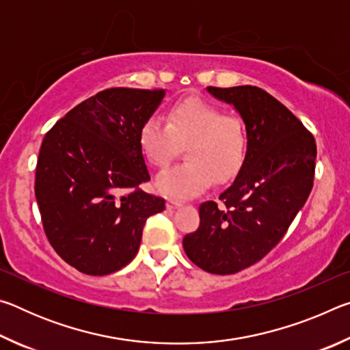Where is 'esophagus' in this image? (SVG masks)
<instances>
[{"instance_id":"34e87169","label":"esophagus","mask_w":350,"mask_h":350,"mask_svg":"<svg viewBox=\"0 0 350 350\" xmlns=\"http://www.w3.org/2000/svg\"><path fill=\"white\" fill-rule=\"evenodd\" d=\"M165 205H167L168 210H174V208H179V206L182 205L180 202H177V200H173V199H168L167 202H165Z\"/></svg>"}]
</instances>
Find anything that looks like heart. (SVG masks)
I'll return each mask as SVG.
<instances>
[{
    "mask_svg": "<svg viewBox=\"0 0 350 350\" xmlns=\"http://www.w3.org/2000/svg\"><path fill=\"white\" fill-rule=\"evenodd\" d=\"M139 145L148 163L168 167L187 145L188 161L157 177L156 187L163 196L189 199L216 182L238 174L247 152V128L239 116L225 114L216 103L187 97L171 105L167 122L152 114L139 129Z\"/></svg>",
    "mask_w": 350,
    "mask_h": 350,
    "instance_id": "1",
    "label": "heart"
}]
</instances>
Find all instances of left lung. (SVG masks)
<instances>
[{"label":"left lung","mask_w":350,"mask_h":350,"mask_svg":"<svg viewBox=\"0 0 350 350\" xmlns=\"http://www.w3.org/2000/svg\"><path fill=\"white\" fill-rule=\"evenodd\" d=\"M234 106L247 128L244 163L217 206H199L200 224L183 238L187 256L208 273L233 275L262 259L303 208L313 187L317 144L281 102L256 86L206 88Z\"/></svg>","instance_id":"8db88e82"}]
</instances>
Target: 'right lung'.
Masks as SVG:
<instances>
[{"label": "right lung", "instance_id": "obj_1", "mask_svg": "<svg viewBox=\"0 0 350 350\" xmlns=\"http://www.w3.org/2000/svg\"><path fill=\"white\" fill-rule=\"evenodd\" d=\"M165 90L111 88L77 105L46 133L35 171L44 233L58 256L81 273L103 276L139 252L146 219L165 199L150 180L139 129Z\"/></svg>", "mask_w": 350, "mask_h": 350}]
</instances>
